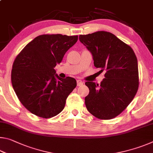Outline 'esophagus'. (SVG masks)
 <instances>
[{
	"mask_svg": "<svg viewBox=\"0 0 153 153\" xmlns=\"http://www.w3.org/2000/svg\"><path fill=\"white\" fill-rule=\"evenodd\" d=\"M77 86H82L83 85V82L80 79L77 80Z\"/></svg>",
	"mask_w": 153,
	"mask_h": 153,
	"instance_id": "obj_1",
	"label": "esophagus"
}]
</instances>
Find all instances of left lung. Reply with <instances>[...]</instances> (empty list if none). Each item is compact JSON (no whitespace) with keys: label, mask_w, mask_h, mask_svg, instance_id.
Listing matches in <instances>:
<instances>
[{"label":"left lung","mask_w":153,"mask_h":153,"mask_svg":"<svg viewBox=\"0 0 153 153\" xmlns=\"http://www.w3.org/2000/svg\"><path fill=\"white\" fill-rule=\"evenodd\" d=\"M79 39L91 52L94 65L105 71L100 85L86 82L88 111L99 120L115 118L126 109L139 86L138 61L133 49L108 32L80 35Z\"/></svg>","instance_id":"1"}]
</instances>
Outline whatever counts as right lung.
<instances>
[{"instance_id": "1", "label": "right lung", "mask_w": 153, "mask_h": 153, "mask_svg": "<svg viewBox=\"0 0 153 153\" xmlns=\"http://www.w3.org/2000/svg\"><path fill=\"white\" fill-rule=\"evenodd\" d=\"M77 39V36H38L15 58L11 71L13 87L19 101L33 115L48 119L63 111L77 83L73 77H59L54 68Z\"/></svg>"}]
</instances>
